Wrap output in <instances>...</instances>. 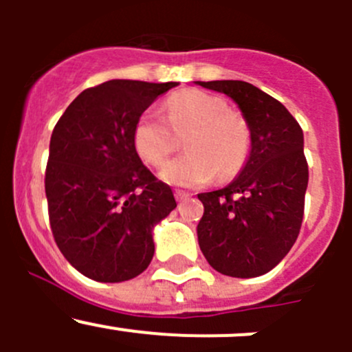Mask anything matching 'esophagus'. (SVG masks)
I'll return each instance as SVG.
<instances>
[{
  "mask_svg": "<svg viewBox=\"0 0 352 352\" xmlns=\"http://www.w3.org/2000/svg\"><path fill=\"white\" fill-rule=\"evenodd\" d=\"M190 196H192V194L186 192V190H175V199H177V201H179V202L187 201V199H189Z\"/></svg>",
  "mask_w": 352,
  "mask_h": 352,
  "instance_id": "34e87169",
  "label": "esophagus"
}]
</instances>
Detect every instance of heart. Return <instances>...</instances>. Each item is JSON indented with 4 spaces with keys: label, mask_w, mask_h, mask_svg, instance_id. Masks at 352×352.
<instances>
[{
    "label": "heart",
    "mask_w": 352,
    "mask_h": 352,
    "mask_svg": "<svg viewBox=\"0 0 352 352\" xmlns=\"http://www.w3.org/2000/svg\"><path fill=\"white\" fill-rule=\"evenodd\" d=\"M166 120L148 110L136 120L133 144L144 163L162 166L184 138L186 155L162 170V179L173 186L197 187L233 179L247 163L252 134L242 113L228 110L223 98L197 88L179 90L165 104Z\"/></svg>",
    "instance_id": "1"
}]
</instances>
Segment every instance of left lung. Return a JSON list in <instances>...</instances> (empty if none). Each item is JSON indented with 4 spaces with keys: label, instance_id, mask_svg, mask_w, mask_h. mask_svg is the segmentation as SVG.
Listing matches in <instances>:
<instances>
[{
    "label": "left lung",
    "instance_id": "left-lung-1",
    "mask_svg": "<svg viewBox=\"0 0 352 352\" xmlns=\"http://www.w3.org/2000/svg\"><path fill=\"white\" fill-rule=\"evenodd\" d=\"M196 83L228 95L252 134L240 175L223 189L197 196L204 206L199 247L221 274L257 278L286 257L300 233L308 186L303 131L281 102L247 81Z\"/></svg>",
    "mask_w": 352,
    "mask_h": 352
}]
</instances>
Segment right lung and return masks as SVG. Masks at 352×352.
Here are the masks:
<instances>
[{"label": "right lung", "mask_w": 352, "mask_h": 352, "mask_svg": "<svg viewBox=\"0 0 352 352\" xmlns=\"http://www.w3.org/2000/svg\"><path fill=\"white\" fill-rule=\"evenodd\" d=\"M179 83L110 80L65 110L49 144L45 197L66 261L98 283L140 276L155 254L153 226L177 208L170 186L141 162L136 120Z\"/></svg>", "instance_id": "obj_1"}]
</instances>
